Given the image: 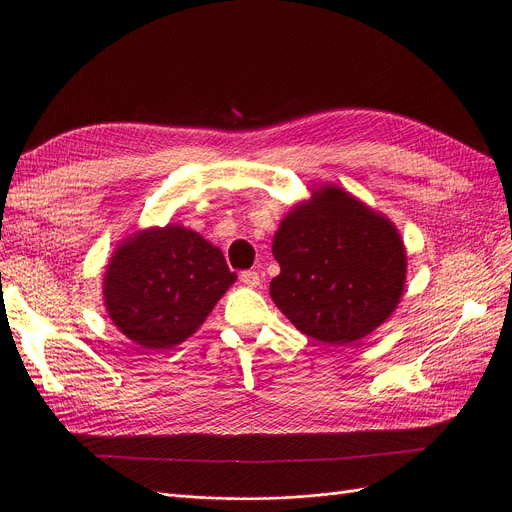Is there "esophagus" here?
I'll return each mask as SVG.
<instances>
[{
  "label": "esophagus",
  "mask_w": 512,
  "mask_h": 512,
  "mask_svg": "<svg viewBox=\"0 0 512 512\" xmlns=\"http://www.w3.org/2000/svg\"><path fill=\"white\" fill-rule=\"evenodd\" d=\"M240 282L242 285H246V287H259L261 285V278H259V274L257 272H253V270H244V272H240Z\"/></svg>",
  "instance_id": "1"
}]
</instances>
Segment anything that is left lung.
Returning a JSON list of instances; mask_svg holds the SVG:
<instances>
[{
	"label": "left lung",
	"mask_w": 512,
	"mask_h": 512,
	"mask_svg": "<svg viewBox=\"0 0 512 512\" xmlns=\"http://www.w3.org/2000/svg\"><path fill=\"white\" fill-rule=\"evenodd\" d=\"M280 274L270 295L318 342L344 346L380 327L399 306L407 257L396 227L344 189L323 187L295 206L272 244Z\"/></svg>",
	"instance_id": "obj_1"
}]
</instances>
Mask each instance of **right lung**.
Here are the masks:
<instances>
[{
  "label": "right lung",
  "mask_w": 512,
  "mask_h": 512,
  "mask_svg": "<svg viewBox=\"0 0 512 512\" xmlns=\"http://www.w3.org/2000/svg\"><path fill=\"white\" fill-rule=\"evenodd\" d=\"M236 274L223 253L181 225L128 238L105 274V306L143 350H168L196 333Z\"/></svg>",
  "instance_id": "add662e5"
}]
</instances>
